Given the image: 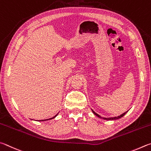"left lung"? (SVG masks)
Listing matches in <instances>:
<instances>
[{"label": "left lung", "instance_id": "left-lung-1", "mask_svg": "<svg viewBox=\"0 0 151 151\" xmlns=\"http://www.w3.org/2000/svg\"><path fill=\"white\" fill-rule=\"evenodd\" d=\"M127 112L123 113L122 115H121L120 116H118V117H109V118H104V117H101V116H100L99 115L97 114V113H96V112L93 111V113L94 114L96 115V116H97V117H99V118H102V119H107V120H115V119H120V118H121L122 117H123V116L126 114Z\"/></svg>", "mask_w": 151, "mask_h": 151}]
</instances>
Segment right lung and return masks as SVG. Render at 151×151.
<instances>
[{
    "label": "right lung",
    "mask_w": 151,
    "mask_h": 151,
    "mask_svg": "<svg viewBox=\"0 0 151 151\" xmlns=\"http://www.w3.org/2000/svg\"><path fill=\"white\" fill-rule=\"evenodd\" d=\"M57 115H58V114H57ZM56 115H55V116H54V117H52V118H50V119H53V118H54V117H55V116H56ZM49 119H45V120H49ZM45 120H43V121H45Z\"/></svg>",
    "instance_id": "1"
}]
</instances>
